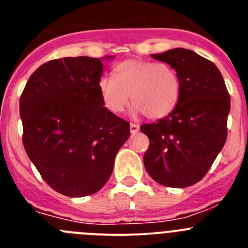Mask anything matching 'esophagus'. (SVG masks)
Instances as JSON below:
<instances>
[{
	"label": "esophagus",
	"instance_id": "1",
	"mask_svg": "<svg viewBox=\"0 0 248 248\" xmlns=\"http://www.w3.org/2000/svg\"><path fill=\"white\" fill-rule=\"evenodd\" d=\"M139 129H140L139 124H136V123H131L130 124V133L131 134H136L138 131H139Z\"/></svg>",
	"mask_w": 248,
	"mask_h": 248
}]
</instances>
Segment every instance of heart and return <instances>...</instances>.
Segmentation results:
<instances>
[{"instance_id":"b5f03b06","label":"heart","mask_w":248,"mask_h":248,"mask_svg":"<svg viewBox=\"0 0 248 248\" xmlns=\"http://www.w3.org/2000/svg\"><path fill=\"white\" fill-rule=\"evenodd\" d=\"M113 77L103 76L98 90L104 107L118 114L134 104L136 112L150 119L171 114L181 97V79L176 70L165 62L128 59L113 70Z\"/></svg>"}]
</instances>
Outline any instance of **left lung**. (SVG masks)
Segmentation results:
<instances>
[{
	"mask_svg": "<svg viewBox=\"0 0 248 248\" xmlns=\"http://www.w3.org/2000/svg\"><path fill=\"white\" fill-rule=\"evenodd\" d=\"M169 63L181 79L173 112L140 130L149 138L144 165L154 181L185 188L201 181L228 138L230 94L215 63L188 49L152 55Z\"/></svg>",
	"mask_w": 248,
	"mask_h": 248,
	"instance_id": "left-lung-1",
	"label": "left lung"
}]
</instances>
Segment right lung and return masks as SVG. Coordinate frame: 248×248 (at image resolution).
<instances>
[{
  "label": "right lung",
  "mask_w": 248,
  "mask_h": 248,
  "mask_svg": "<svg viewBox=\"0 0 248 248\" xmlns=\"http://www.w3.org/2000/svg\"><path fill=\"white\" fill-rule=\"evenodd\" d=\"M101 59L50 60L29 77L20 94L23 146L42 178L58 193L98 192L114 167L130 124L103 107Z\"/></svg>",
  "instance_id": "right-lung-1"
}]
</instances>
